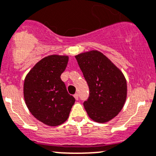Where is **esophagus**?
Segmentation results:
<instances>
[{
    "label": "esophagus",
    "mask_w": 156,
    "mask_h": 156,
    "mask_svg": "<svg viewBox=\"0 0 156 156\" xmlns=\"http://www.w3.org/2000/svg\"><path fill=\"white\" fill-rule=\"evenodd\" d=\"M74 97H75V98L76 100H78V93H76V94H74Z\"/></svg>",
    "instance_id": "1"
}]
</instances>
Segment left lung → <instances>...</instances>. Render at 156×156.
<instances>
[{
    "label": "left lung",
    "instance_id": "1",
    "mask_svg": "<svg viewBox=\"0 0 156 156\" xmlns=\"http://www.w3.org/2000/svg\"><path fill=\"white\" fill-rule=\"evenodd\" d=\"M89 87L88 99L84 102L87 115L94 121H110L123 107L127 94L123 72L106 55L91 50L75 55Z\"/></svg>",
    "mask_w": 156,
    "mask_h": 156
}]
</instances>
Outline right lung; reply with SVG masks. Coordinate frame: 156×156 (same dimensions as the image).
<instances>
[{"label": "right lung", "mask_w": 156, "mask_h": 156, "mask_svg": "<svg viewBox=\"0 0 156 156\" xmlns=\"http://www.w3.org/2000/svg\"><path fill=\"white\" fill-rule=\"evenodd\" d=\"M69 62L67 55H51L38 62L24 80L23 96L35 118L44 124L56 126L69 118L75 99L61 80Z\"/></svg>", "instance_id": "1"}]
</instances>
